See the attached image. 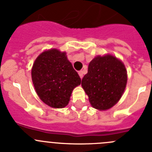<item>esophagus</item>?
Instances as JSON below:
<instances>
[{
	"mask_svg": "<svg viewBox=\"0 0 152 152\" xmlns=\"http://www.w3.org/2000/svg\"><path fill=\"white\" fill-rule=\"evenodd\" d=\"M79 75H80V78H83V71L82 70H80V71H79Z\"/></svg>",
	"mask_w": 152,
	"mask_h": 152,
	"instance_id": "34e87169",
	"label": "esophagus"
}]
</instances>
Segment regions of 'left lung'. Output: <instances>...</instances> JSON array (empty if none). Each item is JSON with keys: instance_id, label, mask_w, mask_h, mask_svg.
<instances>
[{"instance_id": "left-lung-1", "label": "left lung", "mask_w": 152, "mask_h": 152, "mask_svg": "<svg viewBox=\"0 0 152 152\" xmlns=\"http://www.w3.org/2000/svg\"><path fill=\"white\" fill-rule=\"evenodd\" d=\"M127 83L123 63L111 55L96 56L89 63L82 86L95 109L106 110L121 99Z\"/></svg>"}]
</instances>
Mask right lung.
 <instances>
[{
    "instance_id": "obj_1",
    "label": "right lung",
    "mask_w": 152,
    "mask_h": 152,
    "mask_svg": "<svg viewBox=\"0 0 152 152\" xmlns=\"http://www.w3.org/2000/svg\"><path fill=\"white\" fill-rule=\"evenodd\" d=\"M31 75L39 99L53 108L66 106L73 89L81 83L66 53L56 49L44 51L37 58Z\"/></svg>"
}]
</instances>
